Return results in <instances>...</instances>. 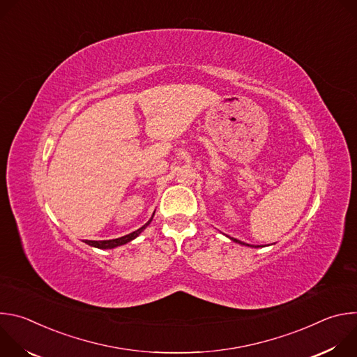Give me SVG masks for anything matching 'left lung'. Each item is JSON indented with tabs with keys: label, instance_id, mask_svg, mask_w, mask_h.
<instances>
[{
	"label": "left lung",
	"instance_id": "obj_1",
	"mask_svg": "<svg viewBox=\"0 0 357 357\" xmlns=\"http://www.w3.org/2000/svg\"><path fill=\"white\" fill-rule=\"evenodd\" d=\"M233 241H236V243H238V244H241V245H248V247H259V245H250V244H247V243H243V241H240V240H237V238H233V237H230Z\"/></svg>",
	"mask_w": 357,
	"mask_h": 357
}]
</instances>
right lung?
I'll list each match as a JSON object with an SVG mask.
<instances>
[{
	"instance_id": "add662e5",
	"label": "right lung",
	"mask_w": 357,
	"mask_h": 357,
	"mask_svg": "<svg viewBox=\"0 0 357 357\" xmlns=\"http://www.w3.org/2000/svg\"><path fill=\"white\" fill-rule=\"evenodd\" d=\"M154 218V216H152ZM152 218L142 226V227H139L138 230H135V231H132V233H130V234H126V236H123V237H119V238H113V240H100V241H97V240H86L84 243L86 244H89V245H91V247H96V248H101V250H107V248H114V247H119V245H123V244H126V243H128V241H131V240H134L135 237H138L139 234H141V231L151 223V220H152Z\"/></svg>"
}]
</instances>
